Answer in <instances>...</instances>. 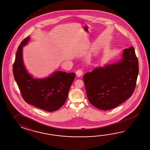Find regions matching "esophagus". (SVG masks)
<instances>
[{"label": "esophagus", "instance_id": "1", "mask_svg": "<svg viewBox=\"0 0 150 150\" xmlns=\"http://www.w3.org/2000/svg\"><path fill=\"white\" fill-rule=\"evenodd\" d=\"M83 74V71H82L81 69H79V70H78L76 71V75L77 76H78V77H79V76H82Z\"/></svg>", "mask_w": 150, "mask_h": 150}]
</instances>
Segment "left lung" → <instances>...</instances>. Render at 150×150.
<instances>
[{
  "label": "left lung",
  "mask_w": 150,
  "mask_h": 150,
  "mask_svg": "<svg viewBox=\"0 0 150 150\" xmlns=\"http://www.w3.org/2000/svg\"><path fill=\"white\" fill-rule=\"evenodd\" d=\"M138 71L134 48L125 49L120 61L96 67L84 74L83 80L89 102L102 110L117 107L133 94Z\"/></svg>",
  "instance_id": "8db88e82"
}]
</instances>
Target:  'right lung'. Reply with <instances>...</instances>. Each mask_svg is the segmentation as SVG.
<instances>
[{"mask_svg": "<svg viewBox=\"0 0 150 150\" xmlns=\"http://www.w3.org/2000/svg\"><path fill=\"white\" fill-rule=\"evenodd\" d=\"M29 40V36L24 39L16 51L13 66L14 79L27 103L47 112H54L66 101L76 74L57 71L48 77L34 78L29 74L23 61V47Z\"/></svg>", "mask_w": 150, "mask_h": 150, "instance_id": "add662e5", "label": "right lung"}]
</instances>
